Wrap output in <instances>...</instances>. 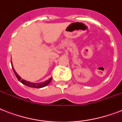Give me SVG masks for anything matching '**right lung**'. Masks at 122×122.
<instances>
[{
    "label": "right lung",
    "instance_id": "1",
    "mask_svg": "<svg viewBox=\"0 0 122 122\" xmlns=\"http://www.w3.org/2000/svg\"><path fill=\"white\" fill-rule=\"evenodd\" d=\"M11 65H12V68L13 70V71H14V74L16 75V76L18 78V80L21 82L23 84L26 85L28 87H32V88H37V89H39V88H42V87H46V85H47L49 83L51 82V81L52 80V78H50L49 80H47V81H45L44 82H41V83H32V82H30V81H28L25 80H23V79H21V76L18 75V73L16 72V71L14 70V68H13V66L12 65V62H11Z\"/></svg>",
    "mask_w": 122,
    "mask_h": 122
}]
</instances>
